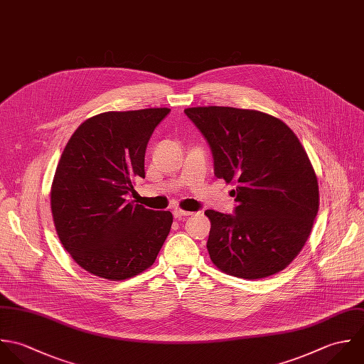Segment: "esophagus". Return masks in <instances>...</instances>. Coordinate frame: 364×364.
Here are the masks:
<instances>
[{"instance_id":"esophagus-1","label":"esophagus","mask_w":364,"mask_h":364,"mask_svg":"<svg viewBox=\"0 0 364 364\" xmlns=\"http://www.w3.org/2000/svg\"><path fill=\"white\" fill-rule=\"evenodd\" d=\"M173 215H174V218L176 219H181L184 218V217L191 215V213H188V211H183V210H174V211H173Z\"/></svg>"}]
</instances>
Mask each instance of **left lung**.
I'll return each mask as SVG.
<instances>
[{"label":"left lung","instance_id":"obj_1","mask_svg":"<svg viewBox=\"0 0 364 364\" xmlns=\"http://www.w3.org/2000/svg\"><path fill=\"white\" fill-rule=\"evenodd\" d=\"M208 142L214 174L236 183L233 214L207 210V249L226 274L257 280L286 269L319 208L318 180L295 134L280 119L232 107L187 108Z\"/></svg>","mask_w":364,"mask_h":364}]
</instances>
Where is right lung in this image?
Wrapping results in <instances>:
<instances>
[{
  "instance_id": "1",
  "label": "right lung",
  "mask_w": 364,
  "mask_h": 364,
  "mask_svg": "<svg viewBox=\"0 0 364 364\" xmlns=\"http://www.w3.org/2000/svg\"><path fill=\"white\" fill-rule=\"evenodd\" d=\"M168 108L104 112L84 121L58 164L50 205L63 247L88 273L125 280L149 269L173 223L170 211L129 203L145 153Z\"/></svg>"
}]
</instances>
